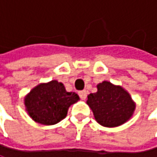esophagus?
I'll list each match as a JSON object with an SVG mask.
<instances>
[{"instance_id":"esophagus-1","label":"esophagus","mask_w":157,"mask_h":157,"mask_svg":"<svg viewBox=\"0 0 157 157\" xmlns=\"http://www.w3.org/2000/svg\"><path fill=\"white\" fill-rule=\"evenodd\" d=\"M78 94H79V97H80V98H81V99H83V100H85V99L86 98V97H87V92H86V90L80 91Z\"/></svg>"}]
</instances>
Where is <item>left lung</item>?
<instances>
[{
    "label": "left lung",
    "instance_id": "left-lung-1",
    "mask_svg": "<svg viewBox=\"0 0 157 157\" xmlns=\"http://www.w3.org/2000/svg\"><path fill=\"white\" fill-rule=\"evenodd\" d=\"M98 91L87 96V105L96 121L104 127H118L127 122L133 115L136 104L122 86L103 81Z\"/></svg>",
    "mask_w": 157,
    "mask_h": 157
}]
</instances>
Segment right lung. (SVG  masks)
Returning <instances> with one entry per match:
<instances>
[{
	"instance_id": "obj_1",
	"label": "right lung",
	"mask_w": 157,
	"mask_h": 157,
	"mask_svg": "<svg viewBox=\"0 0 157 157\" xmlns=\"http://www.w3.org/2000/svg\"><path fill=\"white\" fill-rule=\"evenodd\" d=\"M74 92H67L63 84L57 80L35 86L24 99L25 110L36 122L54 125L63 120L71 105L79 100Z\"/></svg>"
}]
</instances>
